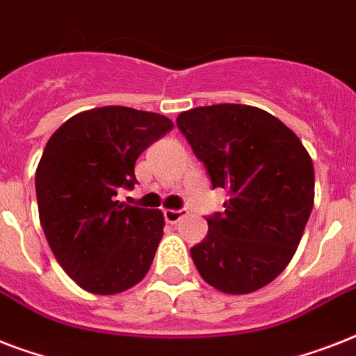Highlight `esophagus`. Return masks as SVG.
<instances>
[{
    "label": "esophagus",
    "instance_id": "1",
    "mask_svg": "<svg viewBox=\"0 0 356 356\" xmlns=\"http://www.w3.org/2000/svg\"><path fill=\"white\" fill-rule=\"evenodd\" d=\"M184 216H186V209H177V211L166 209V211H164V218H166L168 223H177L179 220H183Z\"/></svg>",
    "mask_w": 356,
    "mask_h": 356
}]
</instances>
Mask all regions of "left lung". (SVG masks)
Listing matches in <instances>:
<instances>
[{
	"label": "left lung",
	"mask_w": 356,
	"mask_h": 356,
	"mask_svg": "<svg viewBox=\"0 0 356 356\" xmlns=\"http://www.w3.org/2000/svg\"><path fill=\"white\" fill-rule=\"evenodd\" d=\"M177 127L225 188V211L190 249L200 275L225 293L270 284L292 260L314 205L312 159L293 131L262 108L222 103L177 116Z\"/></svg>",
	"instance_id": "1"
}]
</instances>
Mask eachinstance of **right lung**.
<instances>
[{"label": "right lung", "mask_w": 356, "mask_h": 356, "mask_svg": "<svg viewBox=\"0 0 356 356\" xmlns=\"http://www.w3.org/2000/svg\"><path fill=\"white\" fill-rule=\"evenodd\" d=\"M172 129L162 114L102 107L72 116L47 140L35 177L42 229L58 264L86 292H125L149 270L162 212L116 195L134 188L136 159Z\"/></svg>", "instance_id": "1"}]
</instances>
